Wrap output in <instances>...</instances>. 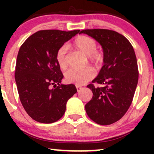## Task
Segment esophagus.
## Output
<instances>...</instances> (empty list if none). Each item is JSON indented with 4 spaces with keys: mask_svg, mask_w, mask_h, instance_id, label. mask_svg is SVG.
<instances>
[{
    "mask_svg": "<svg viewBox=\"0 0 154 154\" xmlns=\"http://www.w3.org/2000/svg\"><path fill=\"white\" fill-rule=\"evenodd\" d=\"M76 88H77V92H79L81 91V89H82V87H80V86H79V85H76Z\"/></svg>",
    "mask_w": 154,
    "mask_h": 154,
    "instance_id": "obj_1",
    "label": "esophagus"
}]
</instances>
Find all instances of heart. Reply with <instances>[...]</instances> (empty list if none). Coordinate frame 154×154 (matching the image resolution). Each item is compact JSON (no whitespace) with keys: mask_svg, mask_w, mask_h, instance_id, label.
<instances>
[{"mask_svg":"<svg viewBox=\"0 0 154 154\" xmlns=\"http://www.w3.org/2000/svg\"><path fill=\"white\" fill-rule=\"evenodd\" d=\"M70 46L76 50L88 56V60L94 63L95 65H99L103 62V56L100 51H97V43L93 38L85 35H79L75 39ZM67 47L62 45L58 49L56 54V60L58 65L61 69H66L67 65ZM94 70L91 67L85 69L72 68L68 70L65 74V78L69 83L82 85L91 80L94 77Z\"/></svg>","mask_w":154,"mask_h":154,"instance_id":"obj_1","label":"heart"}]
</instances>
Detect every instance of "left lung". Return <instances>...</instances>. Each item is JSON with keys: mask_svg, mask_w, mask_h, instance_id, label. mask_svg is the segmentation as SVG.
<instances>
[{"mask_svg": "<svg viewBox=\"0 0 154 154\" xmlns=\"http://www.w3.org/2000/svg\"><path fill=\"white\" fill-rule=\"evenodd\" d=\"M98 41L103 50V66L87 87L93 98L85 105L90 119L100 125H109L121 119L131 105L138 81V68L133 47L117 32L106 29H84Z\"/></svg>", "mask_w": 154, "mask_h": 154, "instance_id": "left-lung-1", "label": "left lung"}]
</instances>
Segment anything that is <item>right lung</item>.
Returning <instances> with one entry per match:
<instances>
[{
    "mask_svg": "<svg viewBox=\"0 0 154 154\" xmlns=\"http://www.w3.org/2000/svg\"><path fill=\"white\" fill-rule=\"evenodd\" d=\"M79 32L40 30L19 48L15 69L19 99L28 115L38 122L49 124L61 119L67 100L77 93L73 84H60L63 75L56 54ZM51 85L55 88L51 89Z\"/></svg>",
    "mask_w": 154,
    "mask_h": 154,
    "instance_id": "right-lung-1",
    "label": "right lung"
}]
</instances>
